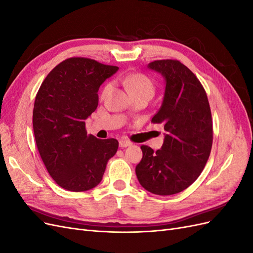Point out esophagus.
<instances>
[{
  "instance_id": "1",
  "label": "esophagus",
  "mask_w": 253,
  "mask_h": 253,
  "mask_svg": "<svg viewBox=\"0 0 253 253\" xmlns=\"http://www.w3.org/2000/svg\"><path fill=\"white\" fill-rule=\"evenodd\" d=\"M131 144H132L131 141L126 140V139H121L119 141V147L120 148H126V147H129V145H131Z\"/></svg>"
}]
</instances>
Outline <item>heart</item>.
<instances>
[{"label": "heart", "mask_w": 253, "mask_h": 253, "mask_svg": "<svg viewBox=\"0 0 253 253\" xmlns=\"http://www.w3.org/2000/svg\"><path fill=\"white\" fill-rule=\"evenodd\" d=\"M120 82L132 96L141 93H150L153 95V93H154L153 82L150 80L149 77L141 73H133L122 76V77H120ZM111 84H106L102 89L101 95L104 96L108 93Z\"/></svg>", "instance_id": "1"}]
</instances>
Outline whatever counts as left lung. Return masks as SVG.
<instances>
[{"instance_id": "left-lung-1", "label": "left lung", "mask_w": 253, "mask_h": 253, "mask_svg": "<svg viewBox=\"0 0 253 253\" xmlns=\"http://www.w3.org/2000/svg\"><path fill=\"white\" fill-rule=\"evenodd\" d=\"M166 81L162 106L152 118L163 124L165 140L156 152L141 145L136 166L140 185L156 195H172L197 179L210 156L213 141L211 110L202 83L177 60H157L148 64Z\"/></svg>"}]
</instances>
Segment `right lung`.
<instances>
[{
  "label": "right lung",
  "instance_id": "add662e5",
  "mask_svg": "<svg viewBox=\"0 0 253 253\" xmlns=\"http://www.w3.org/2000/svg\"><path fill=\"white\" fill-rule=\"evenodd\" d=\"M119 68L87 58L62 61L36 96L33 126L38 151L60 187L73 192L95 188L118 141L87 135L85 119L98 106L101 84Z\"/></svg>",
  "mask_w": 253,
  "mask_h": 253
}]
</instances>
